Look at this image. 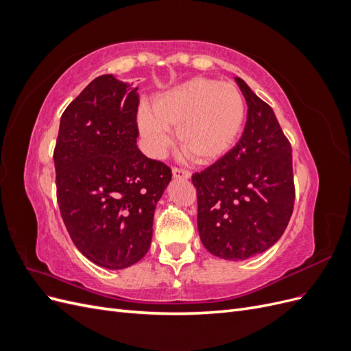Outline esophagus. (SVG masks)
Returning <instances> with one entry per match:
<instances>
[{"instance_id":"34e87169","label":"esophagus","mask_w":351,"mask_h":351,"mask_svg":"<svg viewBox=\"0 0 351 351\" xmlns=\"http://www.w3.org/2000/svg\"><path fill=\"white\" fill-rule=\"evenodd\" d=\"M190 171H187V169H182V168H173V177L174 178H190Z\"/></svg>"}]
</instances>
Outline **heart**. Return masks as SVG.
I'll return each mask as SVG.
<instances>
[{"instance_id": "b5f03b06", "label": "heart", "mask_w": 351, "mask_h": 351, "mask_svg": "<svg viewBox=\"0 0 351 351\" xmlns=\"http://www.w3.org/2000/svg\"><path fill=\"white\" fill-rule=\"evenodd\" d=\"M246 120V101L236 84L206 77L190 79L156 95L152 111H137V127L146 151L162 156L171 145L169 130L189 158L210 164L236 145Z\"/></svg>"}]
</instances>
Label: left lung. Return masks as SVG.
I'll return each instance as SVG.
<instances>
[{
    "label": "left lung",
    "instance_id": "left-lung-1",
    "mask_svg": "<svg viewBox=\"0 0 351 351\" xmlns=\"http://www.w3.org/2000/svg\"><path fill=\"white\" fill-rule=\"evenodd\" d=\"M236 82L247 104L237 145L192 177L197 192V230L215 256L244 261L280 240L293 214L291 145L272 108L246 82Z\"/></svg>",
    "mask_w": 351,
    "mask_h": 351
}]
</instances>
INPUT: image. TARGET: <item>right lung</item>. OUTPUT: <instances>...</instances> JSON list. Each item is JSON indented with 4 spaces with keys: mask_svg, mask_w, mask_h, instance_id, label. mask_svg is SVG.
<instances>
[{
    "mask_svg": "<svg viewBox=\"0 0 351 351\" xmlns=\"http://www.w3.org/2000/svg\"><path fill=\"white\" fill-rule=\"evenodd\" d=\"M139 93L104 74L61 115L54 149L57 200L76 247L107 269L139 262L171 169L136 145Z\"/></svg>",
    "mask_w": 351,
    "mask_h": 351,
    "instance_id": "1",
    "label": "right lung"
}]
</instances>
